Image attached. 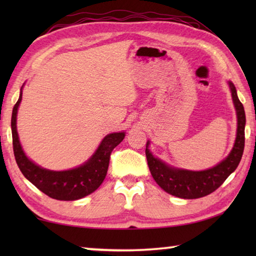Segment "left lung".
Returning a JSON list of instances; mask_svg holds the SVG:
<instances>
[{
	"mask_svg": "<svg viewBox=\"0 0 256 256\" xmlns=\"http://www.w3.org/2000/svg\"><path fill=\"white\" fill-rule=\"evenodd\" d=\"M232 92L234 105L237 112V134L235 144L226 159L216 166L206 170L192 172L168 166L156 158L148 149L150 142H146V156L151 175L157 184L167 193L182 198H198L210 194L219 188L227 177L236 170L240 164L245 146V110L240 102L232 82H228Z\"/></svg>",
	"mask_w": 256,
	"mask_h": 256,
	"instance_id": "8db88e82",
	"label": "left lung"
}]
</instances>
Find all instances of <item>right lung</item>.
<instances>
[{"instance_id":"right-lung-1","label":"right lung","mask_w":256,"mask_h":256,"mask_svg":"<svg viewBox=\"0 0 256 256\" xmlns=\"http://www.w3.org/2000/svg\"><path fill=\"white\" fill-rule=\"evenodd\" d=\"M21 99L22 92H20V97L12 110L11 128L16 162L24 176L42 193L55 200L74 201L94 192L105 180L112 151L123 141L125 133L108 134L104 138L92 158L79 167L63 172L45 170L32 162L24 154L20 144L16 132V112Z\"/></svg>"}]
</instances>
